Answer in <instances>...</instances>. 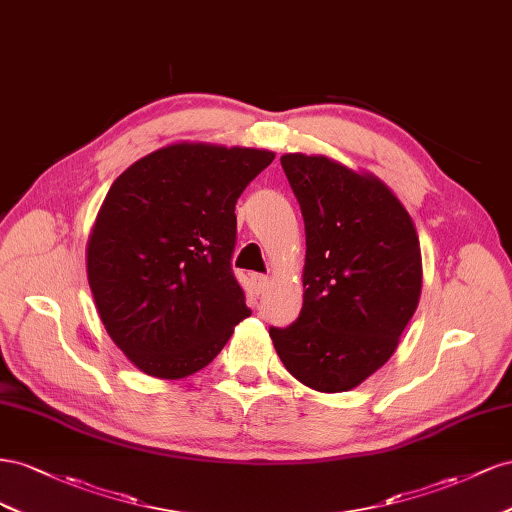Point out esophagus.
<instances>
[{
	"instance_id": "1",
	"label": "esophagus",
	"mask_w": 512,
	"mask_h": 512,
	"mask_svg": "<svg viewBox=\"0 0 512 512\" xmlns=\"http://www.w3.org/2000/svg\"><path fill=\"white\" fill-rule=\"evenodd\" d=\"M251 281H253V287H255L257 294H261V291H264L270 285V279L266 274H253Z\"/></svg>"
}]
</instances>
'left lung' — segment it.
Returning a JSON list of instances; mask_svg holds the SVG:
<instances>
[{"label":"left lung","mask_w":512,"mask_h":512,"mask_svg":"<svg viewBox=\"0 0 512 512\" xmlns=\"http://www.w3.org/2000/svg\"><path fill=\"white\" fill-rule=\"evenodd\" d=\"M306 233L304 302L270 328L285 369L319 392L360 386L397 352L416 311L422 257L416 225L392 188L319 154H283Z\"/></svg>","instance_id":"8db88e82"}]
</instances>
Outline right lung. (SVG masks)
I'll return each instance as SVG.
<instances>
[{
    "label": "right lung",
    "mask_w": 512,
    "mask_h": 512,
    "mask_svg": "<svg viewBox=\"0 0 512 512\" xmlns=\"http://www.w3.org/2000/svg\"><path fill=\"white\" fill-rule=\"evenodd\" d=\"M274 160L255 148L182 141L130 165L87 238L98 317L145 375L201 371L251 315L231 272L236 201Z\"/></svg>",
    "instance_id": "1"
}]
</instances>
